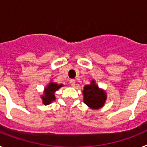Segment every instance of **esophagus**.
Returning a JSON list of instances; mask_svg holds the SVG:
<instances>
[{"mask_svg": "<svg viewBox=\"0 0 147 147\" xmlns=\"http://www.w3.org/2000/svg\"><path fill=\"white\" fill-rule=\"evenodd\" d=\"M69 83L71 84V86H75V84H76V82L74 80H70Z\"/></svg>", "mask_w": 147, "mask_h": 147, "instance_id": "34e87169", "label": "esophagus"}]
</instances>
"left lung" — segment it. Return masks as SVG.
Wrapping results in <instances>:
<instances>
[{
    "label": "left lung",
    "mask_w": 147,
    "mask_h": 147,
    "mask_svg": "<svg viewBox=\"0 0 147 147\" xmlns=\"http://www.w3.org/2000/svg\"><path fill=\"white\" fill-rule=\"evenodd\" d=\"M83 95L84 102L88 107L93 109L102 107L106 100V94L104 91L100 90L96 85H95V81H92L90 85H85Z\"/></svg>",
    "instance_id": "obj_1"
}]
</instances>
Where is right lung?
I'll list each match as a JSON object with an SVG mask.
<instances>
[{
  "mask_svg": "<svg viewBox=\"0 0 147 147\" xmlns=\"http://www.w3.org/2000/svg\"><path fill=\"white\" fill-rule=\"evenodd\" d=\"M62 86V85H57V83H50L48 85L47 88L45 90V96H42V102L44 105H49L51 102L55 99L54 96V92L57 90L59 88Z\"/></svg>",
  "mask_w": 147,
  "mask_h": 147,
  "instance_id": "1",
  "label": "right lung"
}]
</instances>
